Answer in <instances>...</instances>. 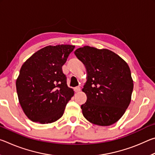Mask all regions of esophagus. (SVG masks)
Here are the masks:
<instances>
[{
    "instance_id": "1",
    "label": "esophagus",
    "mask_w": 155,
    "mask_h": 155,
    "mask_svg": "<svg viewBox=\"0 0 155 155\" xmlns=\"http://www.w3.org/2000/svg\"><path fill=\"white\" fill-rule=\"evenodd\" d=\"M74 91L75 92H79V91H81V87H74Z\"/></svg>"
}]
</instances>
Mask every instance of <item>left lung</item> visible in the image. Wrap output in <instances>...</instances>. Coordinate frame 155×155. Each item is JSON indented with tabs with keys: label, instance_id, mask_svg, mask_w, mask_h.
Listing matches in <instances>:
<instances>
[{
	"label": "left lung",
	"instance_id": "left-lung-1",
	"mask_svg": "<svg viewBox=\"0 0 155 155\" xmlns=\"http://www.w3.org/2000/svg\"><path fill=\"white\" fill-rule=\"evenodd\" d=\"M74 54L87 72L82 90L87 101L81 107L83 116L98 126L114 124L124 114L131 101L133 81L127 63L105 48L85 46Z\"/></svg>",
	"mask_w": 155,
	"mask_h": 155
}]
</instances>
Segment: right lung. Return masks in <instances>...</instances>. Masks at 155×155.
Instances as JSON below:
<instances>
[{
    "label": "right lung",
    "mask_w": 155,
    "mask_h": 155,
    "mask_svg": "<svg viewBox=\"0 0 155 155\" xmlns=\"http://www.w3.org/2000/svg\"><path fill=\"white\" fill-rule=\"evenodd\" d=\"M74 47L46 46L22 64L15 85L20 106L31 121L48 124L64 114L74 92L68 87L62 66Z\"/></svg>",
    "instance_id": "1"
}]
</instances>
